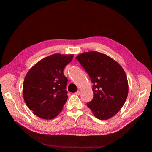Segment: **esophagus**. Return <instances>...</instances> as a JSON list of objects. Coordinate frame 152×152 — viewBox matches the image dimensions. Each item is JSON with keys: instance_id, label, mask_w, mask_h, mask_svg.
Instances as JSON below:
<instances>
[{"instance_id": "34e87169", "label": "esophagus", "mask_w": 152, "mask_h": 152, "mask_svg": "<svg viewBox=\"0 0 152 152\" xmlns=\"http://www.w3.org/2000/svg\"><path fill=\"white\" fill-rule=\"evenodd\" d=\"M75 94L76 95L79 96V95H80V91H77Z\"/></svg>"}]
</instances>
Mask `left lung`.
Returning <instances> with one entry per match:
<instances>
[{
	"mask_svg": "<svg viewBox=\"0 0 152 152\" xmlns=\"http://www.w3.org/2000/svg\"><path fill=\"white\" fill-rule=\"evenodd\" d=\"M93 83V99L87 106L94 115L104 121L120 111L129 91L127 75L123 68L107 54L89 51L75 58Z\"/></svg>",
	"mask_w": 152,
	"mask_h": 152,
	"instance_id": "left-lung-1",
	"label": "left lung"
}]
</instances>
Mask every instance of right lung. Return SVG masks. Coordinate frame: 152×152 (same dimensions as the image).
Masks as SVG:
<instances>
[{
    "label": "right lung",
    "mask_w": 152,
    "mask_h": 152,
    "mask_svg": "<svg viewBox=\"0 0 152 152\" xmlns=\"http://www.w3.org/2000/svg\"><path fill=\"white\" fill-rule=\"evenodd\" d=\"M73 54H54L41 59L27 72L23 96L27 107L38 117L51 120L58 115L68 96L63 74Z\"/></svg>",
    "instance_id": "add662e5"
}]
</instances>
